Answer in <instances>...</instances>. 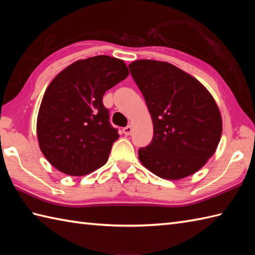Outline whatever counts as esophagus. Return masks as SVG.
I'll return each mask as SVG.
<instances>
[{"instance_id": "1", "label": "esophagus", "mask_w": 255, "mask_h": 255, "mask_svg": "<svg viewBox=\"0 0 255 255\" xmlns=\"http://www.w3.org/2000/svg\"><path fill=\"white\" fill-rule=\"evenodd\" d=\"M123 133H124V135H129V134H131L132 133V127L128 126L126 128H123Z\"/></svg>"}]
</instances>
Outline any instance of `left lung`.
I'll return each instance as SVG.
<instances>
[{"instance_id": "left-lung-1", "label": "left lung", "mask_w": 255, "mask_h": 255, "mask_svg": "<svg viewBox=\"0 0 255 255\" xmlns=\"http://www.w3.org/2000/svg\"><path fill=\"white\" fill-rule=\"evenodd\" d=\"M148 107L154 135L138 159L154 174L179 180L195 173L216 150L223 121L203 85L168 62L137 60L128 65Z\"/></svg>"}]
</instances>
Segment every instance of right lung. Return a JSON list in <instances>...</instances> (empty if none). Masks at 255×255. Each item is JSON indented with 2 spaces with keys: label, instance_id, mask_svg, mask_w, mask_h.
<instances>
[{
  "label": "right lung",
  "instance_id": "obj_1",
  "mask_svg": "<svg viewBox=\"0 0 255 255\" xmlns=\"http://www.w3.org/2000/svg\"><path fill=\"white\" fill-rule=\"evenodd\" d=\"M128 75L122 60L97 55L74 62L50 83L39 108L37 135L55 169L78 177L107 162L119 133L103 97Z\"/></svg>",
  "mask_w": 255,
  "mask_h": 255
}]
</instances>
